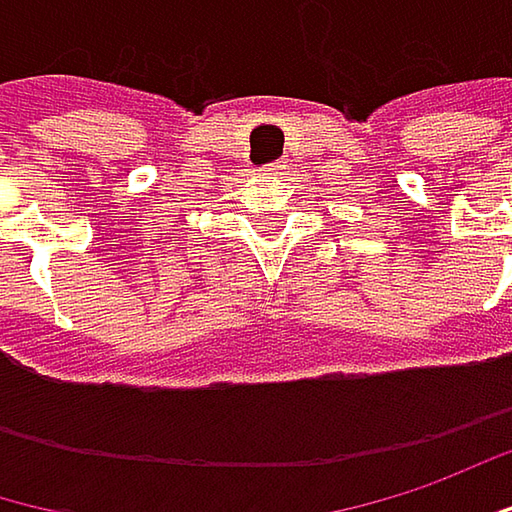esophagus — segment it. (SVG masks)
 I'll list each match as a JSON object with an SVG mask.
<instances>
[{"mask_svg":"<svg viewBox=\"0 0 512 512\" xmlns=\"http://www.w3.org/2000/svg\"><path fill=\"white\" fill-rule=\"evenodd\" d=\"M284 167V162H272V165H266V170H269V173H281Z\"/></svg>","mask_w":512,"mask_h":512,"instance_id":"34e87169","label":"esophagus"}]
</instances>
